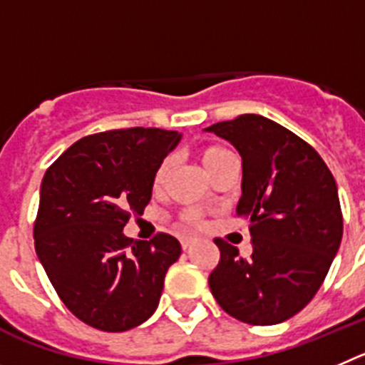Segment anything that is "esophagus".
Here are the masks:
<instances>
[{"label":"esophagus","instance_id":"34e87169","mask_svg":"<svg viewBox=\"0 0 365 365\" xmlns=\"http://www.w3.org/2000/svg\"><path fill=\"white\" fill-rule=\"evenodd\" d=\"M192 244H195V242H192L190 238H183L182 240V249H183V251H189V249L192 247Z\"/></svg>","mask_w":365,"mask_h":365}]
</instances>
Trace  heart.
I'll return each instance as SVG.
<instances>
[{"instance_id":"obj_1","label":"heart","mask_w":365,"mask_h":365,"mask_svg":"<svg viewBox=\"0 0 365 365\" xmlns=\"http://www.w3.org/2000/svg\"><path fill=\"white\" fill-rule=\"evenodd\" d=\"M229 156H231V153H229L227 149H223V147H218V145L205 147V149L200 150V160H202L203 167H205V170L209 173V175H212V173L216 170V167H218L223 160L229 158ZM170 165H173V162H170L169 158L163 160L162 165H160L158 170H156V175H154V189H160V187L165 183L167 175H169V170H170ZM185 222L195 225V223H198V215H196L195 211L187 212Z\"/></svg>"}]
</instances>
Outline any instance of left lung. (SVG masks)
Here are the masks:
<instances>
[{"label":"left lung","mask_w":365,"mask_h":365,"mask_svg":"<svg viewBox=\"0 0 365 365\" xmlns=\"http://www.w3.org/2000/svg\"><path fill=\"white\" fill-rule=\"evenodd\" d=\"M242 156L236 215L249 222L252 255L216 238L220 264L212 297L232 318L274 326L313 300L342 242L336 182L320 154L260 114H242L203 129Z\"/></svg>","instance_id":"left-lung-1"}]
</instances>
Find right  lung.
Segmentation results:
<instances>
[{"mask_svg": "<svg viewBox=\"0 0 365 365\" xmlns=\"http://www.w3.org/2000/svg\"><path fill=\"white\" fill-rule=\"evenodd\" d=\"M182 140L176 130L133 129L72 143L39 187L34 245L52 287L74 317L109 333L153 317L167 269L182 255L170 235H123L150 202L154 175Z\"/></svg>", "mask_w": 365, "mask_h": 365, "instance_id": "obj_1", "label": "right lung"}]
</instances>
